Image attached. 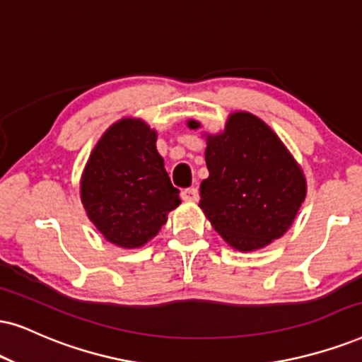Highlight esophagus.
<instances>
[{"instance_id":"obj_1","label":"esophagus","mask_w":362,"mask_h":362,"mask_svg":"<svg viewBox=\"0 0 362 362\" xmlns=\"http://www.w3.org/2000/svg\"><path fill=\"white\" fill-rule=\"evenodd\" d=\"M182 197H184V200H189V202H195V200H199V190H197V187H190V189L182 192Z\"/></svg>"}]
</instances>
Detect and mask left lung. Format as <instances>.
Returning <instances> with one entry per match:
<instances>
[{
    "instance_id": "left-lung-1",
    "label": "left lung",
    "mask_w": 362,
    "mask_h": 362,
    "mask_svg": "<svg viewBox=\"0 0 362 362\" xmlns=\"http://www.w3.org/2000/svg\"><path fill=\"white\" fill-rule=\"evenodd\" d=\"M187 125L200 128L195 120ZM205 140L209 177L200 184L199 205L222 239L252 252L286 234L308 184L272 128L252 113L235 112L223 132Z\"/></svg>"
}]
</instances>
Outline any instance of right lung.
<instances>
[{"instance_id":"obj_1","label":"right lung","mask_w":362,"mask_h":362,"mask_svg":"<svg viewBox=\"0 0 362 362\" xmlns=\"http://www.w3.org/2000/svg\"><path fill=\"white\" fill-rule=\"evenodd\" d=\"M155 141L157 132L144 120L122 118L95 145L81 175L86 215L105 239L123 249L153 239L180 204Z\"/></svg>"}]
</instances>
